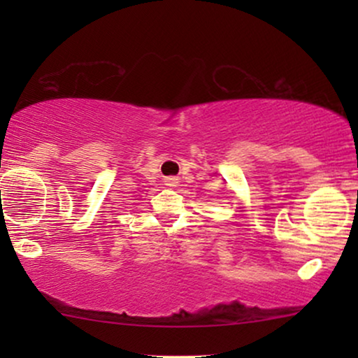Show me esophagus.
Segmentation results:
<instances>
[{
  "label": "esophagus",
  "mask_w": 358,
  "mask_h": 358,
  "mask_svg": "<svg viewBox=\"0 0 358 358\" xmlns=\"http://www.w3.org/2000/svg\"><path fill=\"white\" fill-rule=\"evenodd\" d=\"M164 182H166V185H169V187H174V185H178V178H174V176H169V178H166L164 179Z\"/></svg>",
  "instance_id": "1"
}]
</instances>
